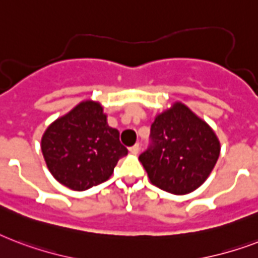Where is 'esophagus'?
Returning a JSON list of instances; mask_svg holds the SVG:
<instances>
[{"instance_id":"obj_1","label":"esophagus","mask_w":258,"mask_h":258,"mask_svg":"<svg viewBox=\"0 0 258 258\" xmlns=\"http://www.w3.org/2000/svg\"><path fill=\"white\" fill-rule=\"evenodd\" d=\"M129 151H131V153H133V155H137L140 152V145L139 144H135L133 147L129 148Z\"/></svg>"}]
</instances>
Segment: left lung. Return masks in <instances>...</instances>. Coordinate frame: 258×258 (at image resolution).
<instances>
[{"label":"left lung","instance_id":"obj_1","mask_svg":"<svg viewBox=\"0 0 258 258\" xmlns=\"http://www.w3.org/2000/svg\"><path fill=\"white\" fill-rule=\"evenodd\" d=\"M221 145L214 131L176 102L155 118L151 145L140 155L149 180L175 195L192 192L209 177Z\"/></svg>","mask_w":258,"mask_h":258}]
</instances>
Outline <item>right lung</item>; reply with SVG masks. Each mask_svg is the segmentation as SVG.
Here are the masks:
<instances>
[{
    "instance_id": "add662e5",
    "label": "right lung",
    "mask_w": 258,
    "mask_h": 258,
    "mask_svg": "<svg viewBox=\"0 0 258 258\" xmlns=\"http://www.w3.org/2000/svg\"><path fill=\"white\" fill-rule=\"evenodd\" d=\"M41 152L52 176L74 191L106 181L127 155L118 131L107 125L103 109L94 101L81 102L51 123L41 139Z\"/></svg>"
}]
</instances>
